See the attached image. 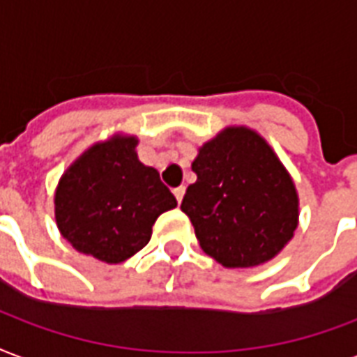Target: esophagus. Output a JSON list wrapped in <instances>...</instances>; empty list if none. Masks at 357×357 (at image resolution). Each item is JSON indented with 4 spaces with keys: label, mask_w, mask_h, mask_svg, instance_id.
Segmentation results:
<instances>
[{
    "label": "esophagus",
    "mask_w": 357,
    "mask_h": 357,
    "mask_svg": "<svg viewBox=\"0 0 357 357\" xmlns=\"http://www.w3.org/2000/svg\"><path fill=\"white\" fill-rule=\"evenodd\" d=\"M183 195H185V187L183 185L176 187V189H174V197H176V200H178V202H181V200H183Z\"/></svg>",
    "instance_id": "34e87169"
}]
</instances>
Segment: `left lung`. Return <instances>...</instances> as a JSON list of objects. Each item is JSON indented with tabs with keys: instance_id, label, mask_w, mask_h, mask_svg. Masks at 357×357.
Here are the masks:
<instances>
[{
	"instance_id": "1",
	"label": "left lung",
	"mask_w": 357,
	"mask_h": 357,
	"mask_svg": "<svg viewBox=\"0 0 357 357\" xmlns=\"http://www.w3.org/2000/svg\"><path fill=\"white\" fill-rule=\"evenodd\" d=\"M197 181L181 210L200 248L229 268L273 259L297 229L299 200L289 174L259 134L227 128L192 162Z\"/></svg>"
}]
</instances>
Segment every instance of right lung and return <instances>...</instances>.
I'll return each mask as SVG.
<instances>
[{
  "label": "right lung",
  "instance_id": "add662e5",
  "mask_svg": "<svg viewBox=\"0 0 357 357\" xmlns=\"http://www.w3.org/2000/svg\"><path fill=\"white\" fill-rule=\"evenodd\" d=\"M136 138L91 147L68 168L54 197L56 225L77 252L123 263L151 240L153 223L176 208L158 172L136 155Z\"/></svg>",
  "mask_w": 357,
  "mask_h": 357
}]
</instances>
